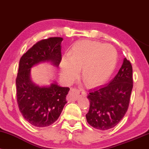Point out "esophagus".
<instances>
[{
	"label": "esophagus",
	"instance_id": "34e87169",
	"mask_svg": "<svg viewBox=\"0 0 149 149\" xmlns=\"http://www.w3.org/2000/svg\"><path fill=\"white\" fill-rule=\"evenodd\" d=\"M86 96V92L82 89H71L69 97L71 100H77L80 97Z\"/></svg>",
	"mask_w": 149,
	"mask_h": 149
}]
</instances>
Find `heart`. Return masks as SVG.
Returning <instances> with one entry per match:
<instances>
[{
	"instance_id": "heart-1",
	"label": "heart",
	"mask_w": 149,
	"mask_h": 149,
	"mask_svg": "<svg viewBox=\"0 0 149 149\" xmlns=\"http://www.w3.org/2000/svg\"><path fill=\"white\" fill-rule=\"evenodd\" d=\"M117 52L110 44L93 40H81L73 46L69 57L61 61V74L65 80L72 81L83 67V79L89 85L103 84L116 67Z\"/></svg>"
}]
</instances>
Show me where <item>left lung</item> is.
Segmentation results:
<instances>
[{
    "instance_id": "1",
    "label": "left lung",
    "mask_w": 149,
    "mask_h": 149,
    "mask_svg": "<svg viewBox=\"0 0 149 149\" xmlns=\"http://www.w3.org/2000/svg\"><path fill=\"white\" fill-rule=\"evenodd\" d=\"M132 88V66L125 58L118 73L110 83L89 90L87 122L100 130L117 125L127 112Z\"/></svg>"
}]
</instances>
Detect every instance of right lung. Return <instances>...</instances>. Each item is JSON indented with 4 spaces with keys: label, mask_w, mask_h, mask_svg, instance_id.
<instances>
[{
    "label": "right lung",
    "mask_w": 149,
    "mask_h": 149,
    "mask_svg": "<svg viewBox=\"0 0 149 149\" xmlns=\"http://www.w3.org/2000/svg\"><path fill=\"white\" fill-rule=\"evenodd\" d=\"M62 38L52 37L41 40L32 46L19 60L16 78L17 102L27 122L38 127H45L55 122L67 103L69 88L56 83L39 87L30 78L31 68L42 61H51L58 66L61 60Z\"/></svg>",
    "instance_id": "right-lung-1"
}]
</instances>
